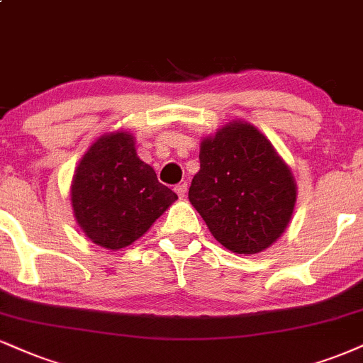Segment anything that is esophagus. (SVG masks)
Here are the masks:
<instances>
[{
  "mask_svg": "<svg viewBox=\"0 0 363 363\" xmlns=\"http://www.w3.org/2000/svg\"><path fill=\"white\" fill-rule=\"evenodd\" d=\"M174 191H176L179 198L182 199L186 196V193H187V184H186V182H181V184H177L176 187H174Z\"/></svg>",
  "mask_w": 363,
  "mask_h": 363,
  "instance_id": "esophagus-1",
  "label": "esophagus"
}]
</instances>
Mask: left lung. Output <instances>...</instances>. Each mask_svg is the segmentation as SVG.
<instances>
[{"label":"left lung","mask_w":363,"mask_h":363,"mask_svg":"<svg viewBox=\"0 0 363 363\" xmlns=\"http://www.w3.org/2000/svg\"><path fill=\"white\" fill-rule=\"evenodd\" d=\"M189 201L218 242L233 253L264 252L286 231L298 186L270 140L247 121H230L199 147Z\"/></svg>","instance_id":"8db88e82"}]
</instances>
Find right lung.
Here are the masks:
<instances>
[{
    "mask_svg": "<svg viewBox=\"0 0 363 363\" xmlns=\"http://www.w3.org/2000/svg\"><path fill=\"white\" fill-rule=\"evenodd\" d=\"M176 199L123 130L96 138L74 170V216L86 237L106 250L132 245Z\"/></svg>",
    "mask_w": 363,
    "mask_h": 363,
    "instance_id": "add662e5",
    "label": "right lung"
}]
</instances>
